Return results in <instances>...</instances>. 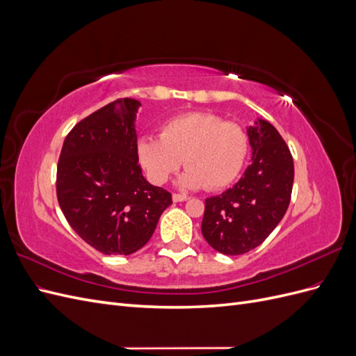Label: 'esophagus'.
Masks as SVG:
<instances>
[{
  "instance_id": "34e87169",
  "label": "esophagus",
  "mask_w": 356,
  "mask_h": 356,
  "mask_svg": "<svg viewBox=\"0 0 356 356\" xmlns=\"http://www.w3.org/2000/svg\"><path fill=\"white\" fill-rule=\"evenodd\" d=\"M172 200L174 202H186V200H188V196H186V195H172Z\"/></svg>"
}]
</instances>
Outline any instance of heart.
Wrapping results in <instances>:
<instances>
[{
    "label": "heart",
    "mask_w": 356,
    "mask_h": 356,
    "mask_svg": "<svg viewBox=\"0 0 356 356\" xmlns=\"http://www.w3.org/2000/svg\"><path fill=\"white\" fill-rule=\"evenodd\" d=\"M138 160L154 184H163L181 161L187 170L179 177L186 188L215 191L239 177L248 154L243 129L218 115L187 113L170 118L160 129V138L143 136L136 144Z\"/></svg>",
    "instance_id": "obj_1"
}]
</instances>
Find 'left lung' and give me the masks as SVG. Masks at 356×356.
<instances>
[{
  "label": "left lung",
  "instance_id": "8db88e82",
  "mask_svg": "<svg viewBox=\"0 0 356 356\" xmlns=\"http://www.w3.org/2000/svg\"><path fill=\"white\" fill-rule=\"evenodd\" d=\"M251 165L236 184L204 200L202 234L215 251L241 255L254 250L281 222L294 182L289 149L272 123L246 126Z\"/></svg>",
  "mask_w": 356,
  "mask_h": 356
}]
</instances>
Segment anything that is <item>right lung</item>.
<instances>
[{"instance_id":"obj_1","label":"right lung","mask_w":356,"mask_h":356,"mask_svg":"<svg viewBox=\"0 0 356 356\" xmlns=\"http://www.w3.org/2000/svg\"><path fill=\"white\" fill-rule=\"evenodd\" d=\"M141 102L118 99L72 127L58 163L60 209L80 238L105 255L134 254L149 241L170 193L144 178L136 154Z\"/></svg>"}]
</instances>
